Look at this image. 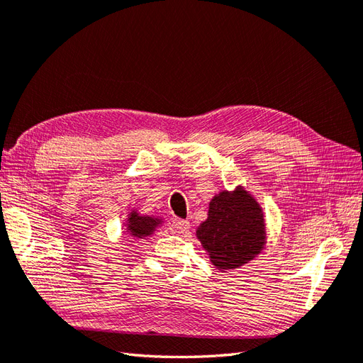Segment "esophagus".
Listing matches in <instances>:
<instances>
[{
    "mask_svg": "<svg viewBox=\"0 0 363 363\" xmlns=\"http://www.w3.org/2000/svg\"><path fill=\"white\" fill-rule=\"evenodd\" d=\"M172 230L175 233H184L186 230H189V223L186 221V219L174 218L172 219Z\"/></svg>",
    "mask_w": 363,
    "mask_h": 363,
    "instance_id": "esophagus-1",
    "label": "esophagus"
}]
</instances>
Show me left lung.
Segmentation results:
<instances>
[{
	"label": "left lung",
	"instance_id": "obj_1",
	"mask_svg": "<svg viewBox=\"0 0 363 363\" xmlns=\"http://www.w3.org/2000/svg\"><path fill=\"white\" fill-rule=\"evenodd\" d=\"M196 238L218 269L242 267L265 247L262 207L242 186L219 192L208 203L207 219L196 228Z\"/></svg>",
	"mask_w": 363,
	"mask_h": 363
}]
</instances>
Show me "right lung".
Returning a JSON list of instances; mask_svg holds the SVG:
<instances>
[{"label":"right lung","instance_id":"add662e5","mask_svg":"<svg viewBox=\"0 0 363 363\" xmlns=\"http://www.w3.org/2000/svg\"><path fill=\"white\" fill-rule=\"evenodd\" d=\"M162 223V218L140 215L138 211H131L127 218V232L138 239H144L155 233Z\"/></svg>","mask_w":363,"mask_h":363}]
</instances>
